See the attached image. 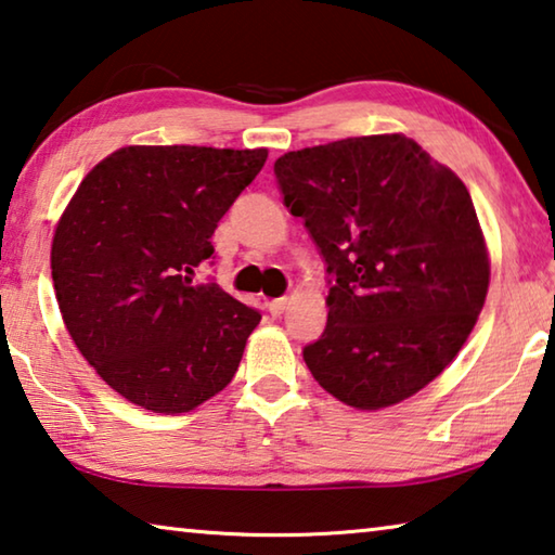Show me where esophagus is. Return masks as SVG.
Wrapping results in <instances>:
<instances>
[{"mask_svg": "<svg viewBox=\"0 0 555 555\" xmlns=\"http://www.w3.org/2000/svg\"><path fill=\"white\" fill-rule=\"evenodd\" d=\"M268 310H270V314H272V317H280V314H285V310H287V297L270 299V302H268Z\"/></svg>", "mask_w": 555, "mask_h": 555, "instance_id": "obj_1", "label": "esophagus"}]
</instances>
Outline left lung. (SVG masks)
<instances>
[{"label":"left lung","mask_w":555,"mask_h":555,"mask_svg":"<svg viewBox=\"0 0 555 555\" xmlns=\"http://www.w3.org/2000/svg\"><path fill=\"white\" fill-rule=\"evenodd\" d=\"M275 179L330 275L307 369L361 411L411 398L457 357L485 307L489 258L467 186L403 134L287 152Z\"/></svg>","instance_id":"left-lung-1"}]
</instances>
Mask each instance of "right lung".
<instances>
[{"mask_svg": "<svg viewBox=\"0 0 555 555\" xmlns=\"http://www.w3.org/2000/svg\"><path fill=\"white\" fill-rule=\"evenodd\" d=\"M268 150L122 147L88 171L51 248L78 351L154 413H189L231 384L260 312L196 283L211 235Z\"/></svg>", "mask_w": 555, "mask_h": 555, "instance_id": "add662e5", "label": "right lung"}]
</instances>
